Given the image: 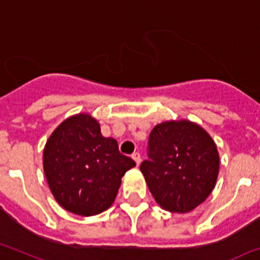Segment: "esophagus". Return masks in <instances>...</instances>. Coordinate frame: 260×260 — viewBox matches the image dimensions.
Segmentation results:
<instances>
[{
  "instance_id": "34e87169",
  "label": "esophagus",
  "mask_w": 260,
  "mask_h": 260,
  "mask_svg": "<svg viewBox=\"0 0 260 260\" xmlns=\"http://www.w3.org/2000/svg\"><path fill=\"white\" fill-rule=\"evenodd\" d=\"M133 159H134L135 162H137V165L139 166L140 165V161H142V157H140V153L135 152V153L133 154Z\"/></svg>"
}]
</instances>
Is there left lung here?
<instances>
[{
	"label": "left lung",
	"mask_w": 260,
	"mask_h": 260,
	"mask_svg": "<svg viewBox=\"0 0 260 260\" xmlns=\"http://www.w3.org/2000/svg\"><path fill=\"white\" fill-rule=\"evenodd\" d=\"M152 196L171 213H188L211 193L219 173V154L210 135L189 121L154 126L148 159L140 164Z\"/></svg>",
	"instance_id": "1"
}]
</instances>
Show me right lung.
Returning <instances> with one entry per match:
<instances>
[{"mask_svg": "<svg viewBox=\"0 0 260 260\" xmlns=\"http://www.w3.org/2000/svg\"><path fill=\"white\" fill-rule=\"evenodd\" d=\"M135 161L118 151L113 138H104L90 114L61 122L44 149V170L59 205L82 216L96 215L113 204L121 178Z\"/></svg>", "mask_w": 260, "mask_h": 260, "instance_id": "1", "label": "right lung"}]
</instances>
